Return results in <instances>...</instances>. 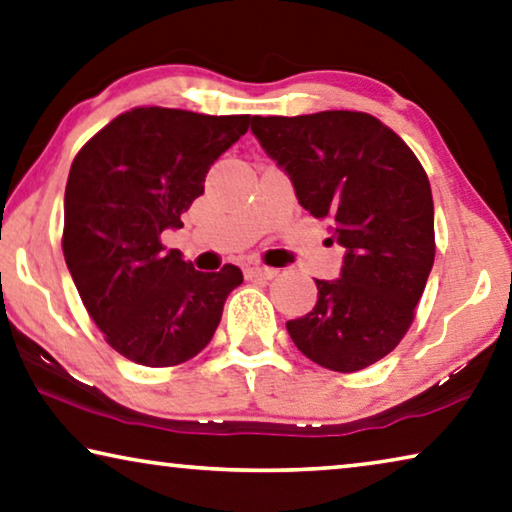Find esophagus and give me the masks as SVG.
<instances>
[{
    "mask_svg": "<svg viewBox=\"0 0 512 512\" xmlns=\"http://www.w3.org/2000/svg\"><path fill=\"white\" fill-rule=\"evenodd\" d=\"M243 273H246V278H266V280H271L278 275V271L271 269V266H262V264H250L243 269Z\"/></svg>",
    "mask_w": 512,
    "mask_h": 512,
    "instance_id": "obj_1",
    "label": "esophagus"
}]
</instances>
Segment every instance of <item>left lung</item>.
<instances>
[{
	"label": "left lung",
	"mask_w": 512,
	"mask_h": 512,
	"mask_svg": "<svg viewBox=\"0 0 512 512\" xmlns=\"http://www.w3.org/2000/svg\"><path fill=\"white\" fill-rule=\"evenodd\" d=\"M250 129L314 218L346 248L339 280H314V310L287 321L298 351L330 371L383 360L408 332L435 259L433 193L408 145L362 111L253 116Z\"/></svg>",
	"instance_id": "1"
}]
</instances>
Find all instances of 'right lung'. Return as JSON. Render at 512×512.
I'll return each instance as SVG.
<instances>
[{"mask_svg":"<svg viewBox=\"0 0 512 512\" xmlns=\"http://www.w3.org/2000/svg\"><path fill=\"white\" fill-rule=\"evenodd\" d=\"M250 116L136 107L77 152L63 200V257L104 339L143 367H175L212 342L234 264L202 273L166 250L161 232L205 191L214 161Z\"/></svg>","mask_w":512,"mask_h":512,"instance_id":"right-lung-1","label":"right lung"}]
</instances>
